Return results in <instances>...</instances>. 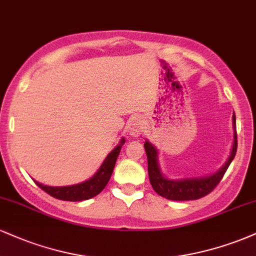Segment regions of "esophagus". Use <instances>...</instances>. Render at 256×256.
I'll return each instance as SVG.
<instances>
[{"label": "esophagus", "instance_id": "34e87169", "mask_svg": "<svg viewBox=\"0 0 256 256\" xmlns=\"http://www.w3.org/2000/svg\"><path fill=\"white\" fill-rule=\"evenodd\" d=\"M143 130H144V122H143L142 119L138 118V116H134L128 126V134L132 137L140 136V134L143 132Z\"/></svg>", "mask_w": 256, "mask_h": 256}]
</instances>
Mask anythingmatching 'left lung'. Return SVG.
<instances>
[{"instance_id": "1", "label": "left lung", "mask_w": 256, "mask_h": 256, "mask_svg": "<svg viewBox=\"0 0 256 256\" xmlns=\"http://www.w3.org/2000/svg\"><path fill=\"white\" fill-rule=\"evenodd\" d=\"M232 126H234V142L228 160L218 171L212 174H206L202 177L171 179L161 172L158 162V150L148 140L144 142V149L148 158V174L149 180L155 192L167 200L172 201H189L198 200L210 194L225 174L226 170L234 160L237 152V134H236V116H232Z\"/></svg>"}]
</instances>
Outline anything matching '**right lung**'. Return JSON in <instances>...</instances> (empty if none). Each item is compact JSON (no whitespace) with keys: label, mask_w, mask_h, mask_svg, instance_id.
Returning <instances> with one entry per match:
<instances>
[{"label":"right lung","mask_w":256,"mask_h":256,"mask_svg":"<svg viewBox=\"0 0 256 256\" xmlns=\"http://www.w3.org/2000/svg\"><path fill=\"white\" fill-rule=\"evenodd\" d=\"M124 143L125 138L122 137L119 144H116V148L106 156L104 161L95 174L85 182L73 185H66V186H49V185L38 183L36 180L34 182L46 194H49L55 198L62 200V201H84V200L95 198L104 189V186L110 182L116 158L119 156V152L122 150V146H124Z\"/></svg>","instance_id":"right-lung-1"}]
</instances>
